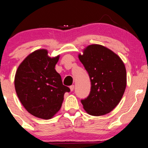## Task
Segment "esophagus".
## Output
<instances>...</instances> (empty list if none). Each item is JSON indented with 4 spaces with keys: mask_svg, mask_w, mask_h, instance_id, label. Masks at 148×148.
<instances>
[{
    "mask_svg": "<svg viewBox=\"0 0 148 148\" xmlns=\"http://www.w3.org/2000/svg\"><path fill=\"white\" fill-rule=\"evenodd\" d=\"M74 86L73 85H72V86H71L70 87H69V88H70V90H71V92H73V90H74Z\"/></svg>",
    "mask_w": 148,
    "mask_h": 148,
    "instance_id": "34e87169",
    "label": "esophagus"
}]
</instances>
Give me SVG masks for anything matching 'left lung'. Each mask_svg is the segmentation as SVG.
Masks as SVG:
<instances>
[{
	"label": "left lung",
	"mask_w": 148,
	"mask_h": 148,
	"mask_svg": "<svg viewBox=\"0 0 148 148\" xmlns=\"http://www.w3.org/2000/svg\"><path fill=\"white\" fill-rule=\"evenodd\" d=\"M78 56L92 85L90 95L81 101L84 110L93 116L108 114L120 102L126 88L124 62L114 52L100 44L89 45Z\"/></svg>",
	"instance_id": "obj_1"
}]
</instances>
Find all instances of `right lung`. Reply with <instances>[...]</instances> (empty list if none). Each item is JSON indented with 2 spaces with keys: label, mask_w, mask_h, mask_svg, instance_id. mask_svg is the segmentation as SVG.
Returning a JSON list of instances; mask_svg holds the SVG:
<instances>
[{
  "label": "right lung",
  "mask_w": 148,
  "mask_h": 148,
  "mask_svg": "<svg viewBox=\"0 0 148 148\" xmlns=\"http://www.w3.org/2000/svg\"><path fill=\"white\" fill-rule=\"evenodd\" d=\"M59 57H50L46 49L35 50L16 71L15 88L18 98L27 112L38 118H52L61 108L64 93L70 92L54 69Z\"/></svg>",
  "instance_id": "add662e5"
}]
</instances>
